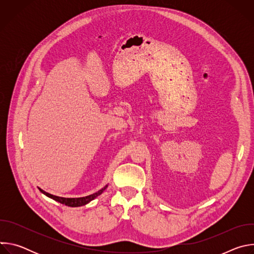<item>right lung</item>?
I'll return each instance as SVG.
<instances>
[{
  "instance_id": "obj_1",
  "label": "right lung",
  "mask_w": 254,
  "mask_h": 254,
  "mask_svg": "<svg viewBox=\"0 0 254 254\" xmlns=\"http://www.w3.org/2000/svg\"><path fill=\"white\" fill-rule=\"evenodd\" d=\"M107 188V185L104 186L101 190L97 191L96 193L94 194H91V195H88V196H85V197H80V198H64V197H58V196H54L52 194H49L45 191H43L42 189L39 188L40 192L43 193L44 195H46L47 197L61 203V204H64L66 206H69V207H80V206H83V205H86L87 203H89L90 201H92L93 199H95L97 196H99L105 189Z\"/></svg>"
}]
</instances>
